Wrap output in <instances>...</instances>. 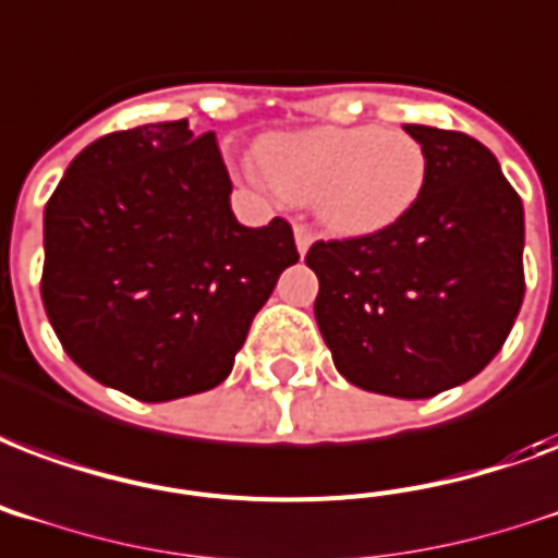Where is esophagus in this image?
I'll use <instances>...</instances> for the list:
<instances>
[{
    "label": "esophagus",
    "mask_w": 558,
    "mask_h": 558,
    "mask_svg": "<svg viewBox=\"0 0 558 558\" xmlns=\"http://www.w3.org/2000/svg\"><path fill=\"white\" fill-rule=\"evenodd\" d=\"M294 241H296V253L300 255H305L308 253V246L314 244V232L312 229H308V226H294Z\"/></svg>",
    "instance_id": "34e87169"
}]
</instances>
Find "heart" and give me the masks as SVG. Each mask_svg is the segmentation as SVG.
<instances>
[{
    "label": "heart",
    "mask_w": 558,
    "mask_h": 558,
    "mask_svg": "<svg viewBox=\"0 0 558 558\" xmlns=\"http://www.w3.org/2000/svg\"><path fill=\"white\" fill-rule=\"evenodd\" d=\"M426 167V149L409 132L326 125L267 137L255 175L288 203H317L329 232L362 238L412 211Z\"/></svg>",
    "instance_id": "b5f03b06"
}]
</instances>
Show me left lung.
<instances>
[{"mask_svg":"<svg viewBox=\"0 0 558 558\" xmlns=\"http://www.w3.org/2000/svg\"><path fill=\"white\" fill-rule=\"evenodd\" d=\"M426 149L412 211L383 232L317 241L305 264L332 362L364 391L426 400L500 353L523 303V205L488 146L403 125Z\"/></svg>","mask_w":558,"mask_h":558,"instance_id":"obj_1","label":"left lung"}]
</instances>
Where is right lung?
Instances as JSON below:
<instances>
[{
  "label": "right lung",
  "instance_id": "add662e5",
  "mask_svg": "<svg viewBox=\"0 0 558 558\" xmlns=\"http://www.w3.org/2000/svg\"><path fill=\"white\" fill-rule=\"evenodd\" d=\"M215 132L187 120L114 132L66 167L44 211V294L87 376L144 403L232 374L250 324L300 262L282 217L238 223Z\"/></svg>",
  "mask_w": 558,
  "mask_h": 558
}]
</instances>
